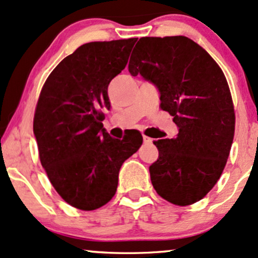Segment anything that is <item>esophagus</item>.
<instances>
[{
  "label": "esophagus",
  "mask_w": 258,
  "mask_h": 258,
  "mask_svg": "<svg viewBox=\"0 0 258 258\" xmlns=\"http://www.w3.org/2000/svg\"><path fill=\"white\" fill-rule=\"evenodd\" d=\"M143 139H144V144L149 145V144H152V139L146 137V135H143Z\"/></svg>",
  "instance_id": "obj_1"
}]
</instances>
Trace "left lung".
Masks as SVG:
<instances>
[{"instance_id":"8db88e82","label":"left lung","mask_w":258,"mask_h":258,"mask_svg":"<svg viewBox=\"0 0 258 258\" xmlns=\"http://www.w3.org/2000/svg\"><path fill=\"white\" fill-rule=\"evenodd\" d=\"M157 86L161 108L178 126L174 139L153 141L158 158L151 183L168 202L187 206L207 195L227 163L235 113L227 79L216 60L186 36L141 37L129 62Z\"/></svg>"}]
</instances>
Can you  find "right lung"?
I'll list each match as a JSON object with an SVG mask.
<instances>
[{
    "label": "right lung",
    "instance_id": "1",
    "mask_svg": "<svg viewBox=\"0 0 258 258\" xmlns=\"http://www.w3.org/2000/svg\"><path fill=\"white\" fill-rule=\"evenodd\" d=\"M138 39L84 43L48 75L34 115L40 161L67 204L83 211L114 196L126 158L143 144L140 133L123 140L103 128L108 84L125 68Z\"/></svg>",
    "mask_w": 258,
    "mask_h": 258
}]
</instances>
